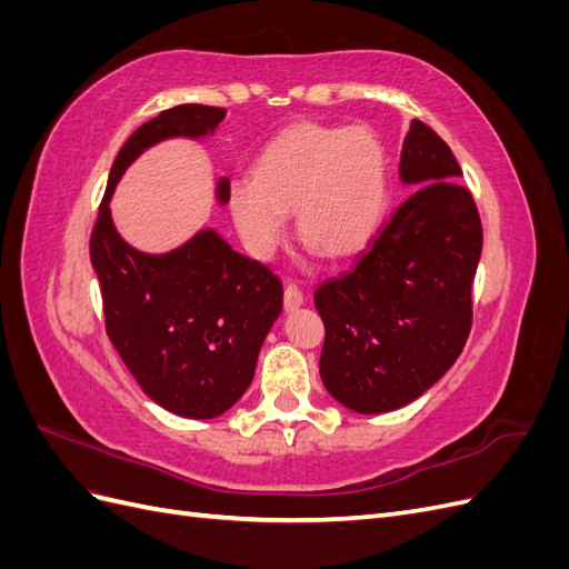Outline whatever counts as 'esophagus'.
<instances>
[{"instance_id":"esophagus-1","label":"esophagus","mask_w":569,"mask_h":569,"mask_svg":"<svg viewBox=\"0 0 569 569\" xmlns=\"http://www.w3.org/2000/svg\"><path fill=\"white\" fill-rule=\"evenodd\" d=\"M303 306V295L297 284H287L284 287V311L295 313Z\"/></svg>"}]
</instances>
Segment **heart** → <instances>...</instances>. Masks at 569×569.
I'll list each match as a JSON object with an SVG mask.
<instances>
[{"mask_svg":"<svg viewBox=\"0 0 569 569\" xmlns=\"http://www.w3.org/2000/svg\"><path fill=\"white\" fill-rule=\"evenodd\" d=\"M387 201L385 144L360 126H291L258 153L253 176L228 184L230 218L258 258L282 244L287 213L301 242L327 258L353 256L380 228Z\"/></svg>","mask_w":569,"mask_h":569,"instance_id":"obj_1","label":"heart"}]
</instances>
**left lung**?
<instances>
[{"label":"left lung","instance_id":"obj_1","mask_svg":"<svg viewBox=\"0 0 569 569\" xmlns=\"http://www.w3.org/2000/svg\"><path fill=\"white\" fill-rule=\"evenodd\" d=\"M399 178L416 192L353 270L316 291L322 385L363 416L403 408L437 385L472 325L481 222L453 151L422 120L406 132Z\"/></svg>","mask_w":569,"mask_h":569}]
</instances>
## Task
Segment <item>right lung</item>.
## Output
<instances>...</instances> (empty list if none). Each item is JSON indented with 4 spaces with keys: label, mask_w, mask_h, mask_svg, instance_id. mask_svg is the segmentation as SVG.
I'll list each match as a JSON object with an SVG mask.
<instances>
[{
    "label": "right lung",
    "mask_w": 569,
    "mask_h": 569,
    "mask_svg": "<svg viewBox=\"0 0 569 569\" xmlns=\"http://www.w3.org/2000/svg\"><path fill=\"white\" fill-rule=\"evenodd\" d=\"M226 113L180 104L137 128L111 166L90 242L118 356L153 403L192 420L222 416L249 389L258 353L282 313V282L213 228L163 253L134 249L113 226L111 197L147 149L178 137L201 142ZM228 184L218 178V206L228 203Z\"/></svg>",
    "instance_id": "right-lung-1"
}]
</instances>
